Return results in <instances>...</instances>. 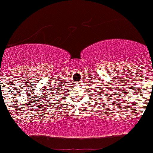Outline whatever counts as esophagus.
<instances>
[{
    "mask_svg": "<svg viewBox=\"0 0 153 153\" xmlns=\"http://www.w3.org/2000/svg\"><path fill=\"white\" fill-rule=\"evenodd\" d=\"M78 83H79V82H78Z\"/></svg>",
    "mask_w": 153,
    "mask_h": 153,
    "instance_id": "34e87169",
    "label": "esophagus"
}]
</instances>
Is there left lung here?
<instances>
[{"instance_id": "8db88e82", "label": "left lung", "mask_w": 153, "mask_h": 153, "mask_svg": "<svg viewBox=\"0 0 153 153\" xmlns=\"http://www.w3.org/2000/svg\"><path fill=\"white\" fill-rule=\"evenodd\" d=\"M97 88H100V87H97ZM104 93H105V92H104Z\"/></svg>"}]
</instances>
